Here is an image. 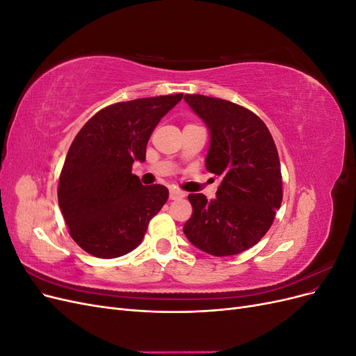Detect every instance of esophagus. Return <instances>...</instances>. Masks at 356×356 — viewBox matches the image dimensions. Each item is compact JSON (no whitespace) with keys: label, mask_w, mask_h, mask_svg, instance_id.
Instances as JSON below:
<instances>
[{"label":"esophagus","mask_w":356,"mask_h":356,"mask_svg":"<svg viewBox=\"0 0 356 356\" xmlns=\"http://www.w3.org/2000/svg\"><path fill=\"white\" fill-rule=\"evenodd\" d=\"M181 197H184V193H182L181 190H178V188H170L169 190V199L170 200H178V199H181Z\"/></svg>","instance_id":"34e87169"}]
</instances>
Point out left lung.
Masks as SVG:
<instances>
[{
  "label": "left lung",
  "mask_w": 356,
  "mask_h": 356,
  "mask_svg": "<svg viewBox=\"0 0 356 356\" xmlns=\"http://www.w3.org/2000/svg\"><path fill=\"white\" fill-rule=\"evenodd\" d=\"M211 131L207 169L220 177L217 199L191 193L187 239L215 257L250 250L273 224L282 203L277 148L260 117L245 106L203 95H186Z\"/></svg>",
  "instance_id": "1"
}]
</instances>
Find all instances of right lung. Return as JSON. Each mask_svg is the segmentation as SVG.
I'll return each mask as SVG.
<instances>
[{
    "instance_id": "obj_1",
    "label": "right lung",
    "mask_w": 356,
    "mask_h": 356,
    "mask_svg": "<svg viewBox=\"0 0 356 356\" xmlns=\"http://www.w3.org/2000/svg\"><path fill=\"white\" fill-rule=\"evenodd\" d=\"M181 99L177 93L108 105L74 138L58 200L71 238L86 252L115 258L143 242L169 191L160 184L143 186L132 165L145 160L154 127Z\"/></svg>"
}]
</instances>
